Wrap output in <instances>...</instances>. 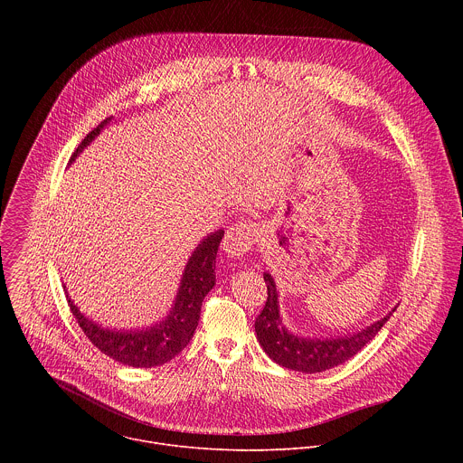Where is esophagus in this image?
<instances>
[{
	"label": "esophagus",
	"instance_id": "obj_1",
	"mask_svg": "<svg viewBox=\"0 0 463 463\" xmlns=\"http://www.w3.org/2000/svg\"><path fill=\"white\" fill-rule=\"evenodd\" d=\"M258 238H260L258 223L250 220H241L227 231L223 247L232 256H243L245 252L250 250V247L258 241Z\"/></svg>",
	"mask_w": 463,
	"mask_h": 463
}]
</instances>
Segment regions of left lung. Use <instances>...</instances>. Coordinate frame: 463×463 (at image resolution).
Masks as SVG:
<instances>
[{
	"instance_id": "obj_1",
	"label": "left lung",
	"mask_w": 463,
	"mask_h": 463,
	"mask_svg": "<svg viewBox=\"0 0 463 463\" xmlns=\"http://www.w3.org/2000/svg\"><path fill=\"white\" fill-rule=\"evenodd\" d=\"M263 280L268 286V300L254 322L258 343L277 364L295 372L317 373L346 363L377 335L388 318L384 317L363 332L339 339H302L289 334L280 320L279 293L271 275L263 273Z\"/></svg>"
}]
</instances>
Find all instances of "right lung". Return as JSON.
I'll return each instance as SVG.
<instances>
[{"instance_id":"obj_1","label":"right lung","mask_w":463,"mask_h":463,"mask_svg":"<svg viewBox=\"0 0 463 463\" xmlns=\"http://www.w3.org/2000/svg\"><path fill=\"white\" fill-rule=\"evenodd\" d=\"M106 122L108 118L90 131L75 150L73 157L99 134ZM222 238L223 231H218L207 236V240L202 241L200 247L194 250L186 263L181 288L168 318L156 324L154 327L124 334L111 332V329H102L100 326L88 320L77 309V306H73L70 298V309L77 318L79 326L82 327L84 335L93 343V346H97L108 357L134 368L161 366L174 359L190 343L195 332V326L200 322L203 298L216 284V252Z\"/></svg>"}]
</instances>
